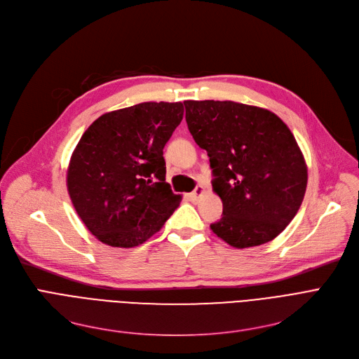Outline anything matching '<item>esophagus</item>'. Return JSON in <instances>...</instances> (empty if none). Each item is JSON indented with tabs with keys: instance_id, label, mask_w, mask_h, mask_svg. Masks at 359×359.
<instances>
[{
	"instance_id": "34e87169",
	"label": "esophagus",
	"mask_w": 359,
	"mask_h": 359,
	"mask_svg": "<svg viewBox=\"0 0 359 359\" xmlns=\"http://www.w3.org/2000/svg\"><path fill=\"white\" fill-rule=\"evenodd\" d=\"M203 192H205V187H203V186H201V184H198V186L195 187V191H194L189 196H191V199H192V201H196L199 196H202V194H203Z\"/></svg>"
}]
</instances>
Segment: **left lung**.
I'll return each instance as SVG.
<instances>
[{
  "instance_id": "obj_1",
  "label": "left lung",
  "mask_w": 359,
  "mask_h": 359,
  "mask_svg": "<svg viewBox=\"0 0 359 359\" xmlns=\"http://www.w3.org/2000/svg\"><path fill=\"white\" fill-rule=\"evenodd\" d=\"M183 104L222 201V218L211 230L237 249L273 240L298 212L307 187V165L290 128L256 106L230 100Z\"/></svg>"
}]
</instances>
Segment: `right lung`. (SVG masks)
<instances>
[{"instance_id":"obj_1","label":"right lung","mask_w":359,"mask_h":359,"mask_svg":"<svg viewBox=\"0 0 359 359\" xmlns=\"http://www.w3.org/2000/svg\"><path fill=\"white\" fill-rule=\"evenodd\" d=\"M183 119V103L147 102L94 121L75 147L68 194L86 227L111 248L156 234L182 196L165 182L163 148Z\"/></svg>"}]
</instances>
